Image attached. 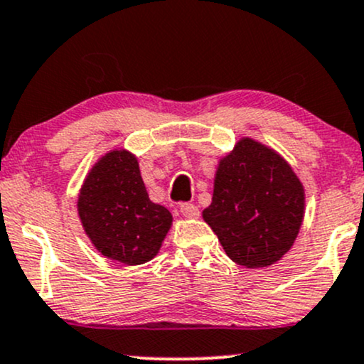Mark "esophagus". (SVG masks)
I'll return each mask as SVG.
<instances>
[{
  "mask_svg": "<svg viewBox=\"0 0 364 364\" xmlns=\"http://www.w3.org/2000/svg\"><path fill=\"white\" fill-rule=\"evenodd\" d=\"M179 212L186 218H196L200 215V208L195 203H181L179 205Z\"/></svg>",
  "mask_w": 364,
  "mask_h": 364,
  "instance_id": "esophagus-1",
  "label": "esophagus"
}]
</instances>
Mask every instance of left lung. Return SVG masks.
<instances>
[{"mask_svg":"<svg viewBox=\"0 0 364 364\" xmlns=\"http://www.w3.org/2000/svg\"><path fill=\"white\" fill-rule=\"evenodd\" d=\"M304 203V188L290 166L271 149L242 139L220 161L203 218L232 261L264 268L293 246Z\"/></svg>","mask_w":364,"mask_h":364,"instance_id":"left-lung-1","label":"left lung"}]
</instances>
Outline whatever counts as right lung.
Here are the masks:
<instances>
[{
	"label": "right lung",
	"mask_w": 364,
	"mask_h": 364,
	"mask_svg": "<svg viewBox=\"0 0 364 364\" xmlns=\"http://www.w3.org/2000/svg\"><path fill=\"white\" fill-rule=\"evenodd\" d=\"M77 212L95 247L129 266L156 256L173 220L168 208L149 200L137 159L125 151L110 152L91 169Z\"/></svg>",
	"instance_id": "add662e5"
}]
</instances>
